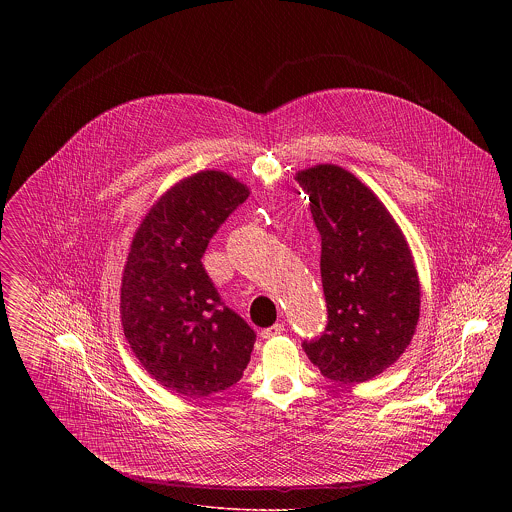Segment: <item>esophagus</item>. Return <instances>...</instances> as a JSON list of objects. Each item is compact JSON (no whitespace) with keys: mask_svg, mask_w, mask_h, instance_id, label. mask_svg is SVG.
Returning a JSON list of instances; mask_svg holds the SVG:
<instances>
[{"mask_svg":"<svg viewBox=\"0 0 512 512\" xmlns=\"http://www.w3.org/2000/svg\"><path fill=\"white\" fill-rule=\"evenodd\" d=\"M286 329H284V323H276V325H272V327H268V329H262V337L264 339H272V337H278V335H282Z\"/></svg>","mask_w":512,"mask_h":512,"instance_id":"obj_1","label":"esophagus"}]
</instances>
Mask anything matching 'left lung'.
I'll list each match as a JSON object with an SVG mask.
<instances>
[{
    "mask_svg": "<svg viewBox=\"0 0 512 512\" xmlns=\"http://www.w3.org/2000/svg\"><path fill=\"white\" fill-rule=\"evenodd\" d=\"M295 179L321 234L329 313L323 335L301 347L323 376L366 382L394 365L414 337L420 280L412 252L380 199L347 169L315 165Z\"/></svg>",
    "mask_w": 512,
    "mask_h": 512,
    "instance_id": "8db88e82",
    "label": "left lung"
}]
</instances>
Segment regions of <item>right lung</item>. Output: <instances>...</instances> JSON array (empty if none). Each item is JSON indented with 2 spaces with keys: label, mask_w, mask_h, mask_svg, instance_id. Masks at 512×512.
I'll return each instance as SVG.
<instances>
[{
  "label": "right lung",
  "mask_w": 512,
  "mask_h": 512,
  "mask_svg": "<svg viewBox=\"0 0 512 512\" xmlns=\"http://www.w3.org/2000/svg\"><path fill=\"white\" fill-rule=\"evenodd\" d=\"M248 195L224 171H199L159 197L132 240L120 290L124 335L147 372L177 394L226 390L250 361L256 333L222 303L201 262Z\"/></svg>",
  "instance_id": "right-lung-1"
}]
</instances>
